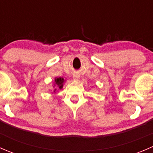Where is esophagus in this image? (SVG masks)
Masks as SVG:
<instances>
[{
	"label": "esophagus",
	"mask_w": 153,
	"mask_h": 153,
	"mask_svg": "<svg viewBox=\"0 0 153 153\" xmlns=\"http://www.w3.org/2000/svg\"><path fill=\"white\" fill-rule=\"evenodd\" d=\"M73 80L75 81H79L80 80V75L78 74L75 73L73 75Z\"/></svg>",
	"instance_id": "obj_1"
}]
</instances>
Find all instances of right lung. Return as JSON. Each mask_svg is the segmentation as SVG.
I'll use <instances>...</instances> for the list:
<instances>
[{
    "label": "right lung",
    "instance_id": "1",
    "mask_svg": "<svg viewBox=\"0 0 153 153\" xmlns=\"http://www.w3.org/2000/svg\"><path fill=\"white\" fill-rule=\"evenodd\" d=\"M65 81H66V80H64V78H62V77L55 78V80H54L53 86H52V87L54 88V89L52 90V92H54V93H56V92H58L59 89H62Z\"/></svg>",
    "mask_w": 153,
    "mask_h": 153
}]
</instances>
